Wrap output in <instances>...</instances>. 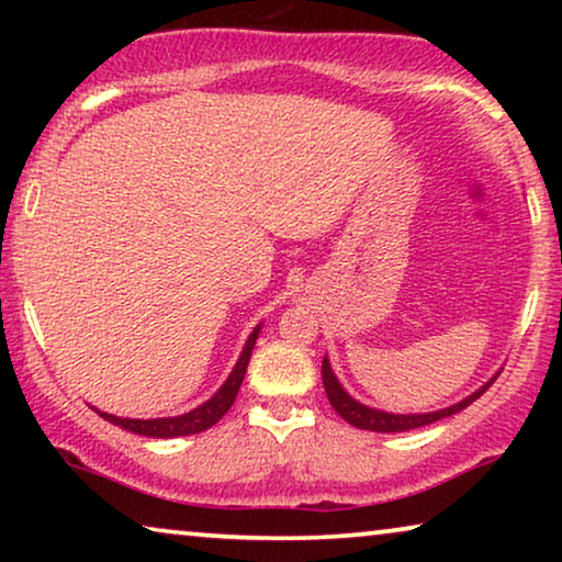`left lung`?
Masks as SVG:
<instances>
[{
  "label": "left lung",
  "mask_w": 562,
  "mask_h": 562,
  "mask_svg": "<svg viewBox=\"0 0 562 562\" xmlns=\"http://www.w3.org/2000/svg\"><path fill=\"white\" fill-rule=\"evenodd\" d=\"M498 373L502 371H496L494 375H491V379L483 383L481 389H475L471 396L460 398L458 404L445 406V409L425 412V414H394V412L375 409V406L360 404L356 396H350L348 391H345L340 379H337L333 371V366H329V358L325 356V360H322V383H325L327 398H329V404H333V409L340 414L348 425L358 427V429H368V432H406V429H417V427L432 425V422H437V419L452 417V414L463 412L465 406H471L475 398H479L483 391H486L491 383L498 379Z\"/></svg>",
  "instance_id": "1"
}]
</instances>
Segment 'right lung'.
I'll return each instance as SVG.
<instances>
[{
    "label": "right lung",
    "instance_id": "obj_1",
    "mask_svg": "<svg viewBox=\"0 0 562 562\" xmlns=\"http://www.w3.org/2000/svg\"><path fill=\"white\" fill-rule=\"evenodd\" d=\"M260 327H263V322L252 327V333L248 335V340H245V345H243L240 358H237V363L233 371H229L225 383H222V386L214 391V394L206 398L204 404H199L196 409L183 412V414H179V417H156V419H130V417H117V414H106L99 409H94V412L99 414V417H104L106 422H112V425L127 429V432L143 435V437H158V440L204 432V429L217 425V422L227 414L229 406H233L237 391H240V383L245 379V371H248L250 352H252V348H256Z\"/></svg>",
    "mask_w": 562,
    "mask_h": 562
}]
</instances>
